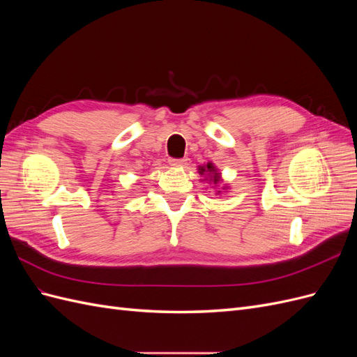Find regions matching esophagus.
Masks as SVG:
<instances>
[{
    "mask_svg": "<svg viewBox=\"0 0 357 357\" xmlns=\"http://www.w3.org/2000/svg\"><path fill=\"white\" fill-rule=\"evenodd\" d=\"M168 162H169L171 167H185L188 164V159L186 158H181V159L171 158Z\"/></svg>",
    "mask_w": 357,
    "mask_h": 357,
    "instance_id": "1",
    "label": "esophagus"
}]
</instances>
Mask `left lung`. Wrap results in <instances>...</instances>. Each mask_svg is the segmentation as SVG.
<instances>
[{
  "instance_id": "1",
  "label": "left lung",
  "mask_w": 357,
  "mask_h": 357,
  "mask_svg": "<svg viewBox=\"0 0 357 357\" xmlns=\"http://www.w3.org/2000/svg\"><path fill=\"white\" fill-rule=\"evenodd\" d=\"M198 172H199V176H204V180H207V183L208 181L213 183L214 186H219L220 183L223 181L219 169L215 168L214 164H211V162H207V165H199L198 167ZM228 189H229V186H226V185L223 188H219L218 189V195H219V193H222V190H228Z\"/></svg>"
}]
</instances>
